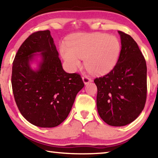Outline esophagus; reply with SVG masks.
Returning <instances> with one entry per match:
<instances>
[{
    "label": "esophagus",
    "mask_w": 158,
    "mask_h": 158,
    "mask_svg": "<svg viewBox=\"0 0 158 158\" xmlns=\"http://www.w3.org/2000/svg\"><path fill=\"white\" fill-rule=\"evenodd\" d=\"M82 79H83V81L85 84H87L92 81V79L91 78H89V77L87 76H84L83 77H82Z\"/></svg>",
    "instance_id": "esophagus-1"
}]
</instances>
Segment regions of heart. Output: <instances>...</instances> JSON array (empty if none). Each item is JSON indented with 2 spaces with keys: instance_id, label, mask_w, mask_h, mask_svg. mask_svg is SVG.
<instances>
[{
  "instance_id": "b5f03b06",
  "label": "heart",
  "mask_w": 158,
  "mask_h": 158,
  "mask_svg": "<svg viewBox=\"0 0 158 158\" xmlns=\"http://www.w3.org/2000/svg\"><path fill=\"white\" fill-rule=\"evenodd\" d=\"M121 44L116 37L102 33L73 35L68 41V46H60V53L69 69L78 67L84 58V66L93 74L109 73L118 61Z\"/></svg>"
}]
</instances>
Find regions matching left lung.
Instances as JSON below:
<instances>
[{"label": "left lung", "instance_id": "8db88e82", "mask_svg": "<svg viewBox=\"0 0 158 158\" xmlns=\"http://www.w3.org/2000/svg\"><path fill=\"white\" fill-rule=\"evenodd\" d=\"M122 49L117 63L108 74L94 79L97 109L107 124L121 127L136 119L147 96L146 62L136 42L119 31Z\"/></svg>", "mask_w": 158, "mask_h": 158}]
</instances>
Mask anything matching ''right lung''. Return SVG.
Masks as SVG:
<instances>
[{
  "instance_id": "1",
  "label": "right lung",
  "mask_w": 158,
  "mask_h": 158,
  "mask_svg": "<svg viewBox=\"0 0 158 158\" xmlns=\"http://www.w3.org/2000/svg\"><path fill=\"white\" fill-rule=\"evenodd\" d=\"M36 52H41L42 62L34 71L29 61ZM12 64V92L22 116L40 127L60 124L84 84L80 74L64 72L51 31H39L30 35L19 47Z\"/></svg>"
}]
</instances>
